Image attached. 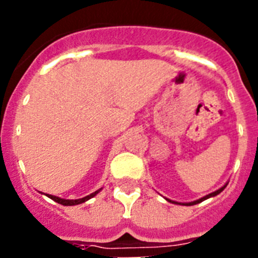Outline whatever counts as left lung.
<instances>
[{
    "mask_svg": "<svg viewBox=\"0 0 258 258\" xmlns=\"http://www.w3.org/2000/svg\"><path fill=\"white\" fill-rule=\"evenodd\" d=\"M226 186H227V183L225 184V186H222L221 188H218L217 191H214V192L209 194V195H207V197L202 198V199H199V200H195V202H191V203H177V202H173V200H169V199H166V200H168V202H170V203H174V204H179V206H195V204H199V203L204 202V200L209 199V198H212V197H216V195H218L220 192H222V191L225 190V187H226Z\"/></svg>",
    "mask_w": 258,
    "mask_h": 258,
    "instance_id": "left-lung-1",
    "label": "left lung"
}]
</instances>
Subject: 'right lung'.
Wrapping results in <instances>:
<instances>
[{"mask_svg": "<svg viewBox=\"0 0 258 258\" xmlns=\"http://www.w3.org/2000/svg\"><path fill=\"white\" fill-rule=\"evenodd\" d=\"M102 188H99V190H97L95 192L90 194V195H88V197L83 198V199H76V200H70V199H61V198H58V197H54V195H49V194H46V197H49L50 199L54 200V202L59 203V204H61V206H77V204H81V203H85L86 200L92 199L93 197H95L99 191H101Z\"/></svg>", "mask_w": 258, "mask_h": 258, "instance_id": "add662e5", "label": "right lung"}]
</instances>
